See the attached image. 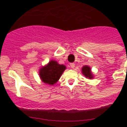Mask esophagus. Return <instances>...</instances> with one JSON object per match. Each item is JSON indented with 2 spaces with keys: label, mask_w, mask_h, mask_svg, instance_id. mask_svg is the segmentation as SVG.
Masks as SVG:
<instances>
[{
  "label": "esophagus",
  "mask_w": 127,
  "mask_h": 127,
  "mask_svg": "<svg viewBox=\"0 0 127 127\" xmlns=\"http://www.w3.org/2000/svg\"><path fill=\"white\" fill-rule=\"evenodd\" d=\"M70 68H73V69H74V68L75 67V64H74V63H70Z\"/></svg>",
  "instance_id": "34e87169"
}]
</instances>
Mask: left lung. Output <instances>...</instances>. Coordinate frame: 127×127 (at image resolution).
<instances>
[{"instance_id": "obj_1", "label": "left lung", "mask_w": 127, "mask_h": 127, "mask_svg": "<svg viewBox=\"0 0 127 127\" xmlns=\"http://www.w3.org/2000/svg\"><path fill=\"white\" fill-rule=\"evenodd\" d=\"M82 72L87 78L92 79L94 78L92 72L91 71L90 67H89L88 66H84L82 68Z\"/></svg>"}]
</instances>
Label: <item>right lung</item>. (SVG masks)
<instances>
[{
	"label": "right lung",
	"mask_w": 127,
	"mask_h": 127,
	"mask_svg": "<svg viewBox=\"0 0 127 127\" xmlns=\"http://www.w3.org/2000/svg\"><path fill=\"white\" fill-rule=\"evenodd\" d=\"M65 69V66L59 64L57 61L52 60L47 65L41 68L39 74L43 82L53 85L59 80Z\"/></svg>",
	"instance_id": "obj_1"
}]
</instances>
